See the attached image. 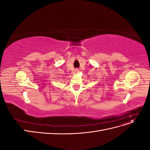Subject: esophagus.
<instances>
[{
  "label": "esophagus",
  "mask_w": 150,
  "mask_h": 150,
  "mask_svg": "<svg viewBox=\"0 0 150 150\" xmlns=\"http://www.w3.org/2000/svg\"><path fill=\"white\" fill-rule=\"evenodd\" d=\"M74 72H76V73H78V72H79V70L78 69H75V71H74Z\"/></svg>",
  "instance_id": "34e87169"
}]
</instances>
